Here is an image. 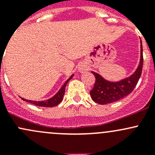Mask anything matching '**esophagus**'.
Masks as SVG:
<instances>
[{
  "label": "esophagus",
  "mask_w": 155,
  "mask_h": 155,
  "mask_svg": "<svg viewBox=\"0 0 155 155\" xmlns=\"http://www.w3.org/2000/svg\"><path fill=\"white\" fill-rule=\"evenodd\" d=\"M78 70H79L80 73H84L88 70V67H87V65L86 64L82 63V64H80L79 66H78Z\"/></svg>",
  "instance_id": "1"
}]
</instances>
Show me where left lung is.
Wrapping results in <instances>:
<instances>
[{
    "label": "left lung",
    "mask_w": 155,
    "mask_h": 155,
    "mask_svg": "<svg viewBox=\"0 0 155 155\" xmlns=\"http://www.w3.org/2000/svg\"><path fill=\"white\" fill-rule=\"evenodd\" d=\"M140 63L134 73L128 77L113 82L104 79L101 74L96 72L91 71L94 75L96 81L93 89L90 91V95L95 103L104 105L115 102L125 97L133 91L141 76L143 70V56L142 41H140Z\"/></svg>",
    "instance_id": "obj_1"
}]
</instances>
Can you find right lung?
<instances>
[{
    "label": "right lung",
    "instance_id": "obj_1",
    "mask_svg": "<svg viewBox=\"0 0 155 155\" xmlns=\"http://www.w3.org/2000/svg\"><path fill=\"white\" fill-rule=\"evenodd\" d=\"M73 76H74V74H72L68 80L64 83V85H62L61 87L59 89L58 91L54 96L48 98L47 100H45V101H31V100H26L22 97H21V99L25 101H27V102L31 103V104H34V105L38 106V107H56V106L58 105V104L61 102L62 100H63L64 95V93H65V87H66L67 84H68L69 81L73 78Z\"/></svg>",
    "mask_w": 155,
    "mask_h": 155
}]
</instances>
